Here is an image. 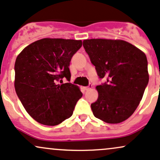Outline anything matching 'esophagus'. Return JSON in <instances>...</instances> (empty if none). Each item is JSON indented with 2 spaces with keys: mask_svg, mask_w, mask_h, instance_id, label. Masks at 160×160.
I'll return each mask as SVG.
<instances>
[{
  "mask_svg": "<svg viewBox=\"0 0 160 160\" xmlns=\"http://www.w3.org/2000/svg\"><path fill=\"white\" fill-rule=\"evenodd\" d=\"M93 88V86H92V85H89L88 86V87H85L84 88V89L85 90V91H88V90H90V89H91Z\"/></svg>",
  "mask_w": 160,
  "mask_h": 160,
  "instance_id": "esophagus-1",
  "label": "esophagus"
}]
</instances>
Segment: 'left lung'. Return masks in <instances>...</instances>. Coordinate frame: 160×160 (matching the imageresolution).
I'll list each match as a JSON object with an SVG mask.
<instances>
[{"label": "left lung", "mask_w": 160, "mask_h": 160, "mask_svg": "<svg viewBox=\"0 0 160 160\" xmlns=\"http://www.w3.org/2000/svg\"><path fill=\"white\" fill-rule=\"evenodd\" d=\"M83 46L100 78L98 99L91 105L94 116L109 124L128 119L143 98L149 82L145 53L123 40L87 39Z\"/></svg>", "instance_id": "left-lung-1"}]
</instances>
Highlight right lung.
<instances>
[{
    "instance_id": "obj_1",
    "label": "right lung",
    "mask_w": 160,
    "mask_h": 160,
    "mask_svg": "<svg viewBox=\"0 0 160 160\" xmlns=\"http://www.w3.org/2000/svg\"><path fill=\"white\" fill-rule=\"evenodd\" d=\"M81 40L42 38L21 51L15 62L14 86L26 112L38 122L54 126L72 115L82 93L70 81L69 66Z\"/></svg>"
}]
</instances>
